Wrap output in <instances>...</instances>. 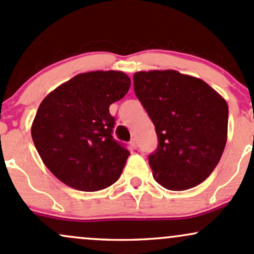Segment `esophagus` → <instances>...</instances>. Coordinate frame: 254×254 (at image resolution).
Here are the masks:
<instances>
[{
  "mask_svg": "<svg viewBox=\"0 0 254 254\" xmlns=\"http://www.w3.org/2000/svg\"><path fill=\"white\" fill-rule=\"evenodd\" d=\"M129 145H130V149H132V150H136V149H138V141H136L135 138H133L132 140H130Z\"/></svg>",
  "mask_w": 254,
  "mask_h": 254,
  "instance_id": "obj_1",
  "label": "esophagus"
}]
</instances>
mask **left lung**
Segmentation results:
<instances>
[{
	"instance_id": "8db88e82",
	"label": "left lung",
	"mask_w": 254,
	"mask_h": 254,
	"mask_svg": "<svg viewBox=\"0 0 254 254\" xmlns=\"http://www.w3.org/2000/svg\"><path fill=\"white\" fill-rule=\"evenodd\" d=\"M133 79L158 136L157 150L149 156L155 180L172 190L198 186L226 146V99L201 79L178 70H141Z\"/></svg>"
}]
</instances>
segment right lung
<instances>
[{
  "label": "right lung",
  "instance_id": "1",
  "mask_svg": "<svg viewBox=\"0 0 254 254\" xmlns=\"http://www.w3.org/2000/svg\"><path fill=\"white\" fill-rule=\"evenodd\" d=\"M130 79L119 70L81 73L45 97L31 127L43 163L74 190L96 192L118 181L129 151L113 138L109 107Z\"/></svg>",
  "mask_w": 254,
  "mask_h": 254
}]
</instances>
